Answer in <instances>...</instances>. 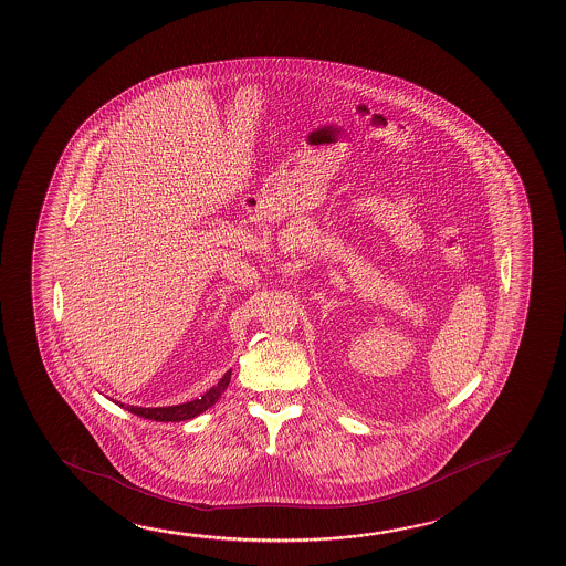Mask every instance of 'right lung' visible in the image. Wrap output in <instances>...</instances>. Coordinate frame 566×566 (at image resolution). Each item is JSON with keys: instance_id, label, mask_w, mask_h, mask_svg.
<instances>
[{"instance_id": "obj_1", "label": "right lung", "mask_w": 566, "mask_h": 566, "mask_svg": "<svg viewBox=\"0 0 566 566\" xmlns=\"http://www.w3.org/2000/svg\"><path fill=\"white\" fill-rule=\"evenodd\" d=\"M231 380V370H227L223 378L216 386H211L198 400L186 401L178 406H166V408H137V406H125L122 401H115L117 406L127 409L130 413L139 416V418L153 419V421H186V419L198 418L206 409L216 406V401L221 398V394L227 390Z\"/></svg>"}]
</instances>
